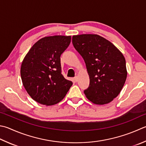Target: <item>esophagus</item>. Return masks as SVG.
<instances>
[{
	"label": "esophagus",
	"instance_id": "obj_1",
	"mask_svg": "<svg viewBox=\"0 0 146 146\" xmlns=\"http://www.w3.org/2000/svg\"><path fill=\"white\" fill-rule=\"evenodd\" d=\"M73 79H74V81H75V82H77L78 81V78L77 76H76V77H74V78H73Z\"/></svg>",
	"mask_w": 146,
	"mask_h": 146
}]
</instances>
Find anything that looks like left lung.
Segmentation results:
<instances>
[{
    "mask_svg": "<svg viewBox=\"0 0 146 146\" xmlns=\"http://www.w3.org/2000/svg\"><path fill=\"white\" fill-rule=\"evenodd\" d=\"M72 44L86 64L90 85L84 93L93 104L104 105L119 94L127 76L124 56L113 44L95 34L74 35Z\"/></svg>",
    "mask_w": 146,
    "mask_h": 146,
    "instance_id": "1",
    "label": "left lung"
}]
</instances>
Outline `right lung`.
<instances>
[{"label":"right lung","instance_id":"1","mask_svg":"<svg viewBox=\"0 0 146 146\" xmlns=\"http://www.w3.org/2000/svg\"><path fill=\"white\" fill-rule=\"evenodd\" d=\"M70 41V36L44 37L33 45L23 59L20 71L22 82L38 103L46 106L58 103L72 85L62 74L60 63V56Z\"/></svg>","mask_w":146,"mask_h":146}]
</instances>
